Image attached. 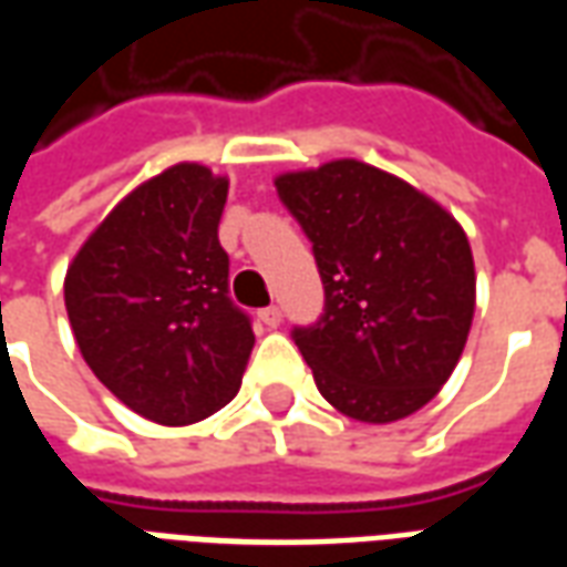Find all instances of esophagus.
<instances>
[{"label": "esophagus", "instance_id": "1", "mask_svg": "<svg viewBox=\"0 0 567 567\" xmlns=\"http://www.w3.org/2000/svg\"><path fill=\"white\" fill-rule=\"evenodd\" d=\"M258 319L267 324V328H279V321H282V309L279 307H264L258 312Z\"/></svg>", "mask_w": 567, "mask_h": 567}]
</instances>
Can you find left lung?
<instances>
[{
	"label": "left lung",
	"instance_id": "obj_1",
	"mask_svg": "<svg viewBox=\"0 0 567 567\" xmlns=\"http://www.w3.org/2000/svg\"><path fill=\"white\" fill-rule=\"evenodd\" d=\"M312 243L324 316L295 328L321 398L389 425L450 380L471 333L476 272L462 224L404 178L355 157L276 175Z\"/></svg>",
	"mask_w": 567,
	"mask_h": 567
}]
</instances>
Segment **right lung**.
Listing matches in <instances>:
<instances>
[{"label":"right lung","mask_w":567,"mask_h":567,"mask_svg":"<svg viewBox=\"0 0 567 567\" xmlns=\"http://www.w3.org/2000/svg\"><path fill=\"white\" fill-rule=\"evenodd\" d=\"M227 187L203 163H175L133 187L66 270L69 324L87 368L157 425L218 413L255 346L248 316L227 297Z\"/></svg>","instance_id":"right-lung-1"}]
</instances>
